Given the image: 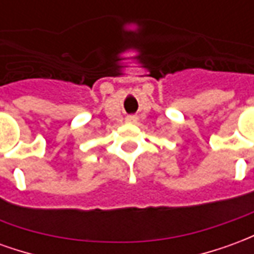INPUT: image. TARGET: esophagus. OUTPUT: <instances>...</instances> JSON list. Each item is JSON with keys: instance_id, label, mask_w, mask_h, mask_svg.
<instances>
[{"instance_id": "obj_1", "label": "esophagus", "mask_w": 254, "mask_h": 254, "mask_svg": "<svg viewBox=\"0 0 254 254\" xmlns=\"http://www.w3.org/2000/svg\"><path fill=\"white\" fill-rule=\"evenodd\" d=\"M125 120H127V122H129V124H134V122H137V116L132 114V116H127Z\"/></svg>"}]
</instances>
